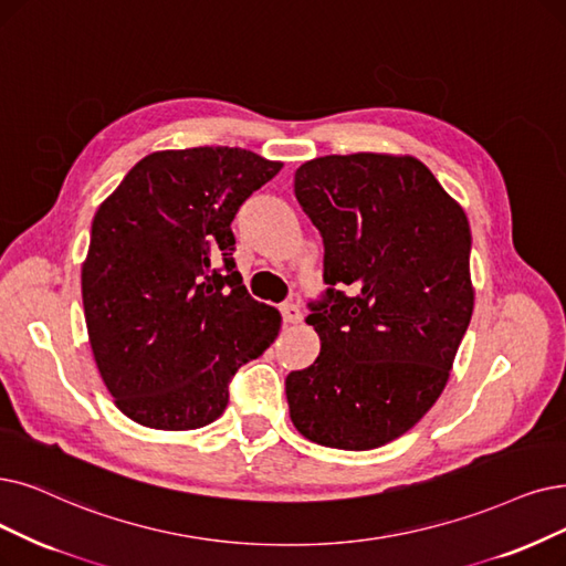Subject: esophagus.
I'll return each mask as SVG.
<instances>
[{"mask_svg": "<svg viewBox=\"0 0 566 566\" xmlns=\"http://www.w3.org/2000/svg\"><path fill=\"white\" fill-rule=\"evenodd\" d=\"M281 313H283V321H285L287 325H300V323L304 321L302 308H300L297 304H292V302L283 304V306H281Z\"/></svg>", "mask_w": 566, "mask_h": 566, "instance_id": "1", "label": "esophagus"}]
</instances>
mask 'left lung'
Returning a JSON list of instances; mask_svg holds the SVG:
<instances>
[{"label":"left lung","instance_id":"1","mask_svg":"<svg viewBox=\"0 0 566 566\" xmlns=\"http://www.w3.org/2000/svg\"><path fill=\"white\" fill-rule=\"evenodd\" d=\"M295 195L329 287L306 318L321 355L285 378L290 420L321 446H386L432 409L469 327L467 213L411 155L315 157Z\"/></svg>","mask_w":566,"mask_h":566}]
</instances>
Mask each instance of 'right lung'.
Returning a JSON list of instances; mask_svg holds the SVG:
<instances>
[{
    "instance_id": "obj_1",
    "label": "right lung",
    "mask_w": 566,
    "mask_h": 566,
    "mask_svg": "<svg viewBox=\"0 0 566 566\" xmlns=\"http://www.w3.org/2000/svg\"><path fill=\"white\" fill-rule=\"evenodd\" d=\"M253 150H157L95 213L81 290L106 390L134 422L184 432L213 422L230 380L281 329L245 292L232 251L243 201L281 171Z\"/></svg>"
}]
</instances>
